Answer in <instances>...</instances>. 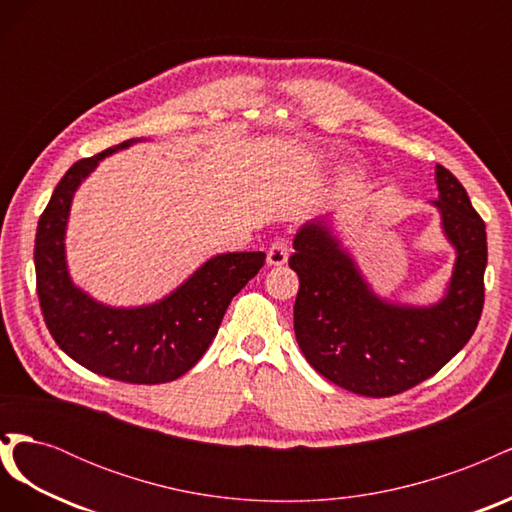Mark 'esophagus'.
Masks as SVG:
<instances>
[{"label": "esophagus", "instance_id": "34e87169", "mask_svg": "<svg viewBox=\"0 0 512 512\" xmlns=\"http://www.w3.org/2000/svg\"><path fill=\"white\" fill-rule=\"evenodd\" d=\"M286 260H288V245H286V241L284 239L275 241L267 250V265L269 267H282V265H286Z\"/></svg>", "mask_w": 512, "mask_h": 512}]
</instances>
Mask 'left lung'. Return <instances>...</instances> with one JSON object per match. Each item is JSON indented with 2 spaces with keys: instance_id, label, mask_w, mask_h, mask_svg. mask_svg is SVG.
<instances>
[{
  "instance_id": "obj_1",
  "label": "left lung",
  "mask_w": 512,
  "mask_h": 512,
  "mask_svg": "<svg viewBox=\"0 0 512 512\" xmlns=\"http://www.w3.org/2000/svg\"><path fill=\"white\" fill-rule=\"evenodd\" d=\"M440 224L455 250L453 275L431 305L393 303L369 286L335 235L331 215L294 235L288 265L299 275L294 335L320 376L365 397H391L431 378L468 344L485 303L487 232L468 192L436 166Z\"/></svg>"
}]
</instances>
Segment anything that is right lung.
Here are the masks:
<instances>
[{
    "label": "right lung",
    "instance_id": "add662e5",
    "mask_svg": "<svg viewBox=\"0 0 512 512\" xmlns=\"http://www.w3.org/2000/svg\"><path fill=\"white\" fill-rule=\"evenodd\" d=\"M134 143L79 160L61 177L38 222L36 286L46 327L70 359L113 380L162 384L181 378L207 352L232 297L265 265V252L213 256L164 299L138 307L104 305L76 286L66 260L74 192L100 160Z\"/></svg>",
    "mask_w": 512,
    "mask_h": 512
}]
</instances>
